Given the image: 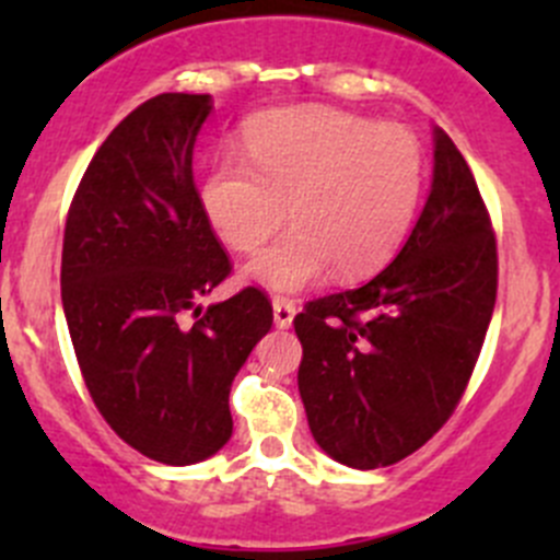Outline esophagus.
<instances>
[{"label":"esophagus","instance_id":"esophagus-1","mask_svg":"<svg viewBox=\"0 0 560 560\" xmlns=\"http://www.w3.org/2000/svg\"><path fill=\"white\" fill-rule=\"evenodd\" d=\"M292 319H295V303L287 301V298H276L273 301V322L279 330H287L292 327Z\"/></svg>","mask_w":560,"mask_h":560}]
</instances>
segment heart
Returning a JSON list of instances; mask_svg holds the SVG:
<instances>
[{
    "label": "heart",
    "instance_id": "heart-1",
    "mask_svg": "<svg viewBox=\"0 0 560 560\" xmlns=\"http://www.w3.org/2000/svg\"><path fill=\"white\" fill-rule=\"evenodd\" d=\"M425 191L417 135L336 107H290L254 118L244 162L224 154L197 186L202 217L233 252H257L287 219L292 230L244 268L276 295L319 284L336 270L360 281L409 238Z\"/></svg>",
    "mask_w": 560,
    "mask_h": 560
}]
</instances>
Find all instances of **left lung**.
Here are the masks:
<instances>
[{
	"label": "left lung",
	"mask_w": 560,
	"mask_h": 560,
	"mask_svg": "<svg viewBox=\"0 0 560 560\" xmlns=\"http://www.w3.org/2000/svg\"><path fill=\"white\" fill-rule=\"evenodd\" d=\"M499 257L477 180L433 127L425 208L393 262L295 316L298 389L332 460L380 468L420 450L455 411L482 349Z\"/></svg>",
	"instance_id": "8db88e82"
}]
</instances>
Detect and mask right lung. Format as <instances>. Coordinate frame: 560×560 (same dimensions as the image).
<instances>
[{"label":"right lung","mask_w":560,"mask_h":560,"mask_svg":"<svg viewBox=\"0 0 560 560\" xmlns=\"http://www.w3.org/2000/svg\"><path fill=\"white\" fill-rule=\"evenodd\" d=\"M211 110V94H160L129 113L86 167L61 252V306L89 393L129 447L167 466L230 442V387L273 325L254 287L197 306L230 273L191 178Z\"/></svg>","instance_id":"right-lung-1"}]
</instances>
